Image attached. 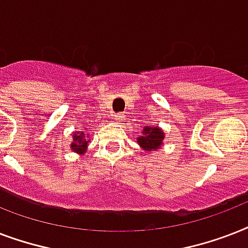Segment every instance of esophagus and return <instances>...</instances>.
Instances as JSON below:
<instances>
[{
    "label": "esophagus",
    "instance_id": "obj_1",
    "mask_svg": "<svg viewBox=\"0 0 248 248\" xmlns=\"http://www.w3.org/2000/svg\"><path fill=\"white\" fill-rule=\"evenodd\" d=\"M114 120H116L117 122H122V120H124V116H122L121 113H118V114H116V116H114Z\"/></svg>",
    "mask_w": 248,
    "mask_h": 248
}]
</instances>
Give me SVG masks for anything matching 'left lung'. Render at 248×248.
Returning <instances> with one entry per match:
<instances>
[{"label":"left lung","instance_id":"left-lung-1","mask_svg":"<svg viewBox=\"0 0 248 248\" xmlns=\"http://www.w3.org/2000/svg\"><path fill=\"white\" fill-rule=\"evenodd\" d=\"M165 140V132L158 126H143L141 135L136 139V143L140 148L145 151V153L158 151L163 145Z\"/></svg>","mask_w":248,"mask_h":248}]
</instances>
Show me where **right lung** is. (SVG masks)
<instances>
[{
	"instance_id": "add662e5",
	"label": "right lung",
	"mask_w": 248,
	"mask_h": 248,
	"mask_svg": "<svg viewBox=\"0 0 248 248\" xmlns=\"http://www.w3.org/2000/svg\"><path fill=\"white\" fill-rule=\"evenodd\" d=\"M90 134L86 131L73 132V140L71 143V149L77 155H85L87 151V145L90 143Z\"/></svg>"
}]
</instances>
